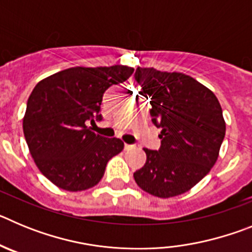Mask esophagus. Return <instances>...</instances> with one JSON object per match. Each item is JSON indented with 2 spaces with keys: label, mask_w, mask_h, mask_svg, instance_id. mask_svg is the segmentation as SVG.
Wrapping results in <instances>:
<instances>
[{
  "label": "esophagus",
  "mask_w": 252,
  "mask_h": 252,
  "mask_svg": "<svg viewBox=\"0 0 252 252\" xmlns=\"http://www.w3.org/2000/svg\"><path fill=\"white\" fill-rule=\"evenodd\" d=\"M135 149V145H131V144H125V150L128 151V150H132Z\"/></svg>",
  "instance_id": "34e87169"
}]
</instances>
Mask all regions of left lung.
<instances>
[{"mask_svg":"<svg viewBox=\"0 0 252 252\" xmlns=\"http://www.w3.org/2000/svg\"><path fill=\"white\" fill-rule=\"evenodd\" d=\"M135 81L150 97L151 121L161 128L159 150L144 149L133 173L137 186L160 198L183 194L217 161L226 133L221 104L207 87L183 73L137 68Z\"/></svg>","mask_w":252,"mask_h":252,"instance_id":"left-lung-1","label":"left lung"}]
</instances>
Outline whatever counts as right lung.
I'll use <instances>...</instances> for the list:
<instances>
[{"instance_id": "right-lung-1", "label": "right lung", "mask_w": 252, "mask_h": 252, "mask_svg": "<svg viewBox=\"0 0 252 252\" xmlns=\"http://www.w3.org/2000/svg\"><path fill=\"white\" fill-rule=\"evenodd\" d=\"M125 65L58 72L35 86L22 122L31 157L51 183L69 192L92 188L104 174L107 162L124 142L93 132L87 122L101 121L103 93L131 77Z\"/></svg>"}]
</instances>
